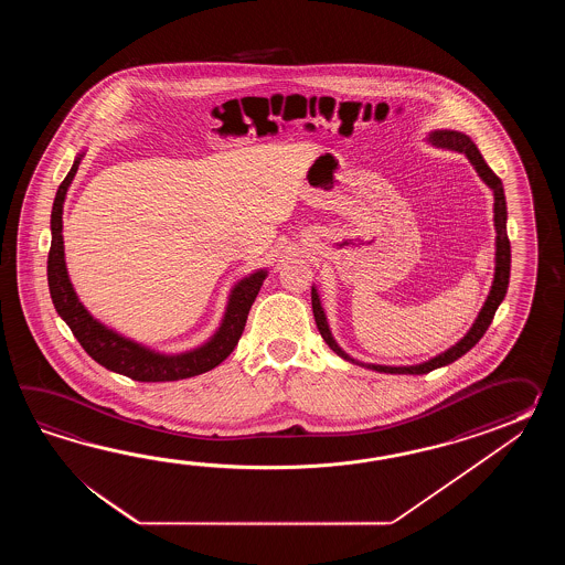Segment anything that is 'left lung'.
<instances>
[{"mask_svg":"<svg viewBox=\"0 0 565 565\" xmlns=\"http://www.w3.org/2000/svg\"><path fill=\"white\" fill-rule=\"evenodd\" d=\"M428 143H433L434 147H440V149H450V151L465 153L470 161V166L479 173L480 180L491 188L492 198H494V204H492V214L494 216H492V220H494V232H497V238H494V275H492L491 290H489V297L484 300V305H482V309L477 315L475 323L467 331V335L457 341L452 348L438 353L433 360L422 361V363H416V365H377V363H363V361L353 360L348 351L339 348L335 337H333L331 329H329V321H327V315H324L323 305H321L319 290L312 285V315H315V323L319 327V333L323 337L324 343L333 349L339 358L351 361V363H358V365H363V367L373 370V372L420 375V373H428L433 372V370H438V367H445L448 363L462 358L467 351H470V349L479 343L480 337L487 333L492 317H494V312L499 309V305L503 302L507 287H509L511 244H509V238H507V202H504L503 183L492 173V169L484 163V159L480 156L477 145L472 143L469 135L460 131H448V129H445V131H434L428 135Z\"/></svg>","mask_w":565,"mask_h":565,"instance_id":"8db88e82","label":"left lung"}]
</instances>
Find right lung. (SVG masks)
Masks as SVG:
<instances>
[{"instance_id": "1", "label": "right lung", "mask_w": 565, "mask_h": 565, "mask_svg": "<svg viewBox=\"0 0 565 565\" xmlns=\"http://www.w3.org/2000/svg\"><path fill=\"white\" fill-rule=\"evenodd\" d=\"M83 157L85 151L74 157L73 168L56 192L50 216L52 242L49 254V287L54 309L61 315L62 321L71 327V331L85 348L86 353L110 372L127 375L137 382H178L214 370L238 345L248 312L265 278L268 277V270L258 268L230 288L226 311L214 335L202 345L181 353L156 351L100 323L86 309L83 300L78 299L64 260L62 210L66 192L73 183Z\"/></svg>"}]
</instances>
